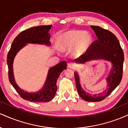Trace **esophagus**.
Here are the masks:
<instances>
[{"instance_id":"obj_1","label":"esophagus","mask_w":128,"mask_h":128,"mask_svg":"<svg viewBox=\"0 0 128 128\" xmlns=\"http://www.w3.org/2000/svg\"><path fill=\"white\" fill-rule=\"evenodd\" d=\"M68 67L72 69H74L76 68V66L74 63H69V64H68Z\"/></svg>"}]
</instances>
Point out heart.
<instances>
[{"instance_id":"1","label":"heart","mask_w":128,"mask_h":128,"mask_svg":"<svg viewBox=\"0 0 128 128\" xmlns=\"http://www.w3.org/2000/svg\"><path fill=\"white\" fill-rule=\"evenodd\" d=\"M92 42V36L89 32L79 30H70L60 34L58 46L62 50L72 49L74 56L79 57L86 54Z\"/></svg>"}]
</instances>
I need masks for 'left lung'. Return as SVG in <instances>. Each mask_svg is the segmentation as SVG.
<instances>
[{"label": "left lung", "mask_w": 128, "mask_h": 128, "mask_svg": "<svg viewBox=\"0 0 128 128\" xmlns=\"http://www.w3.org/2000/svg\"><path fill=\"white\" fill-rule=\"evenodd\" d=\"M98 37L91 45L88 50L78 59L76 64H82L92 60H102L111 64L108 75L105 78L106 88L98 94L86 92L82 88L78 73L74 72L76 86L79 96L88 102H99L109 96L111 92L119 85L122 78L124 54L120 42L115 35L109 30L96 26H91Z\"/></svg>", "instance_id": "obj_1"}]
</instances>
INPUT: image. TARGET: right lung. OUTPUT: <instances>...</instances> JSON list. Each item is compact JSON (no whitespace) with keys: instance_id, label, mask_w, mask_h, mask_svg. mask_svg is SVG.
Wrapping results in <instances>:
<instances>
[{"instance_id":"right-lung-1","label":"right lung","mask_w":128,"mask_h":128,"mask_svg":"<svg viewBox=\"0 0 128 128\" xmlns=\"http://www.w3.org/2000/svg\"><path fill=\"white\" fill-rule=\"evenodd\" d=\"M52 25L38 26L30 28L22 32L13 41L7 56L8 76L10 83L23 99L34 102H47L55 96L57 90V79L61 73L67 68V63L62 61L54 67H50L43 86L36 92H28L20 88L16 83L13 70V63L16 55L28 44L50 46L49 31Z\"/></svg>"}]
</instances>
